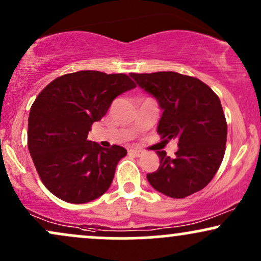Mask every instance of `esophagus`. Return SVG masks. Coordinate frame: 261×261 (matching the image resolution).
I'll list each match as a JSON object with an SVG mask.
<instances>
[{
	"label": "esophagus",
	"instance_id": "obj_1",
	"mask_svg": "<svg viewBox=\"0 0 261 261\" xmlns=\"http://www.w3.org/2000/svg\"><path fill=\"white\" fill-rule=\"evenodd\" d=\"M130 152H131V153H133L134 155H136V157H140V155L143 154V151H141V149H139V148H133V149H130Z\"/></svg>",
	"mask_w": 261,
	"mask_h": 261
}]
</instances>
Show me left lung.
<instances>
[{"label": "left lung", "instance_id": "1", "mask_svg": "<svg viewBox=\"0 0 261 261\" xmlns=\"http://www.w3.org/2000/svg\"><path fill=\"white\" fill-rule=\"evenodd\" d=\"M162 109L157 133L166 142L178 140L175 157L157 151L161 164L147 174L152 188L173 199H184L212 180L222 163L227 122L220 98L195 77L172 71L130 73Z\"/></svg>", "mask_w": 261, "mask_h": 261}]
</instances>
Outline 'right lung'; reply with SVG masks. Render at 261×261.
I'll return each instance as SVG.
<instances>
[{"label":"right lung","instance_id":"obj_1","mask_svg":"<svg viewBox=\"0 0 261 261\" xmlns=\"http://www.w3.org/2000/svg\"><path fill=\"white\" fill-rule=\"evenodd\" d=\"M136 87L124 73L79 71L58 77L39 93L28 119V148L43 184L70 203L103 195L126 149L87 139L112 101Z\"/></svg>","mask_w":261,"mask_h":261}]
</instances>
